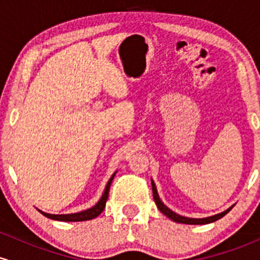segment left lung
Here are the masks:
<instances>
[{"label":"left lung","instance_id":"obj_1","mask_svg":"<svg viewBox=\"0 0 260 260\" xmlns=\"http://www.w3.org/2000/svg\"><path fill=\"white\" fill-rule=\"evenodd\" d=\"M151 187H153V197H154V201H155V204H156V207L159 208V210L164 214V215H166L169 219H171L172 221H175V222L187 223V225H205V223H210V222L216 221V220L221 219L222 216H225L226 214H228L229 211L234 208V205H232V207L226 209V210L222 211V213H219V214H216V215H213V216L203 217V219H193V217L182 216V215H178V214H176L175 211H172L171 209L166 207V205L161 202L160 197H159V194H157L156 186H155L153 180H151Z\"/></svg>","mask_w":260,"mask_h":260}]
</instances>
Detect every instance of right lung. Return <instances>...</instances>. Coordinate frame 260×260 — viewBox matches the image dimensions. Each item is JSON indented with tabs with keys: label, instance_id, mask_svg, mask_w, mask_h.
I'll return each mask as SVG.
<instances>
[{
	"label": "right lung",
	"instance_id": "obj_1",
	"mask_svg": "<svg viewBox=\"0 0 260 260\" xmlns=\"http://www.w3.org/2000/svg\"><path fill=\"white\" fill-rule=\"evenodd\" d=\"M117 172V171H116ZM116 172L113 174L111 177H110L109 182H107L106 187H105V190H104L103 196H101L100 201L96 203V204L94 205V207H91L90 209H86L84 211H79V213H74V214H59V215H56V214H47V213H44L43 210H38L40 211L41 214H43L44 216L49 217V219L51 220H57V221H85V220H91L94 219V217L99 216L101 213L104 211V209H105V205H106V201H107V197H109V190H110V186H111V182L113 180V177H115Z\"/></svg>",
	"mask_w": 260,
	"mask_h": 260
}]
</instances>
